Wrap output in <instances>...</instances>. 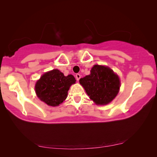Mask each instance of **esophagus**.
<instances>
[{
  "instance_id": "34e87169",
  "label": "esophagus",
  "mask_w": 157,
  "mask_h": 157,
  "mask_svg": "<svg viewBox=\"0 0 157 157\" xmlns=\"http://www.w3.org/2000/svg\"><path fill=\"white\" fill-rule=\"evenodd\" d=\"M75 78H76V79H77V80H78V81H79V79H80V78H81V75H79V74H76L75 75Z\"/></svg>"
}]
</instances>
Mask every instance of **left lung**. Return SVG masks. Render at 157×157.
Here are the masks:
<instances>
[{
    "label": "left lung",
    "mask_w": 157,
    "mask_h": 157,
    "mask_svg": "<svg viewBox=\"0 0 157 157\" xmlns=\"http://www.w3.org/2000/svg\"><path fill=\"white\" fill-rule=\"evenodd\" d=\"M90 73L79 79V83L96 105L110 103L120 88L119 76L109 67L100 65H94Z\"/></svg>",
    "instance_id": "1"
}]
</instances>
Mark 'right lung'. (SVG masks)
<instances>
[{
	"mask_svg": "<svg viewBox=\"0 0 157 157\" xmlns=\"http://www.w3.org/2000/svg\"><path fill=\"white\" fill-rule=\"evenodd\" d=\"M72 75L65 76L57 69L47 72L37 81L35 90L40 100L49 106H58L66 100L72 84L75 83Z\"/></svg>",
	"mask_w": 157,
	"mask_h": 157,
	"instance_id": "1",
	"label": "right lung"
}]
</instances>
